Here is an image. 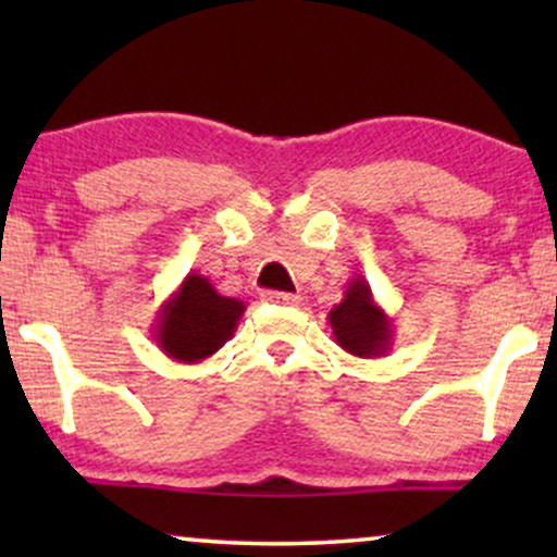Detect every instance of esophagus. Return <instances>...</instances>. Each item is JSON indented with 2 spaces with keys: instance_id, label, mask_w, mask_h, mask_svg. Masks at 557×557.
<instances>
[{
  "instance_id": "obj_1",
  "label": "esophagus",
  "mask_w": 557,
  "mask_h": 557,
  "mask_svg": "<svg viewBox=\"0 0 557 557\" xmlns=\"http://www.w3.org/2000/svg\"><path fill=\"white\" fill-rule=\"evenodd\" d=\"M263 301L269 304H278V307H296L301 301V296L296 294H284V292H265Z\"/></svg>"
}]
</instances>
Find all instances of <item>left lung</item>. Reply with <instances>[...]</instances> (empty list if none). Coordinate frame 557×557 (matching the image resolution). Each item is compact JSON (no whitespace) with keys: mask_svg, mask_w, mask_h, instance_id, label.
Listing matches in <instances>:
<instances>
[{"mask_svg":"<svg viewBox=\"0 0 557 557\" xmlns=\"http://www.w3.org/2000/svg\"><path fill=\"white\" fill-rule=\"evenodd\" d=\"M326 319H330L334 342L345 352L362 360H375L391 352L393 322L375 301L370 284L360 273L349 281L345 299L334 304Z\"/></svg>","mask_w":557,"mask_h":557,"instance_id":"obj_1","label":"left lung"}]
</instances>
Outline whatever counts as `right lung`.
<instances>
[{
	"label": "right lung",
	"mask_w": 557,
	"mask_h": 557,
	"mask_svg": "<svg viewBox=\"0 0 557 557\" xmlns=\"http://www.w3.org/2000/svg\"><path fill=\"white\" fill-rule=\"evenodd\" d=\"M246 304L218 294L210 278L187 273L157 311L154 342L170 360L195 364L208 360L233 339Z\"/></svg>",
	"instance_id": "add662e5"
}]
</instances>
